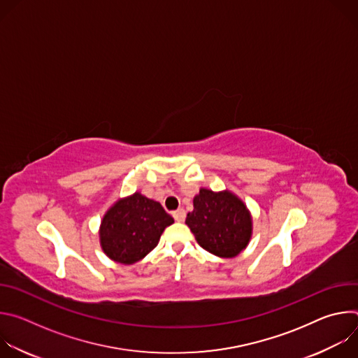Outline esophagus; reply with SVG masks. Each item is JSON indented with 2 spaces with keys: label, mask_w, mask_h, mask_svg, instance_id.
<instances>
[{
  "label": "esophagus",
  "mask_w": 358,
  "mask_h": 358,
  "mask_svg": "<svg viewBox=\"0 0 358 358\" xmlns=\"http://www.w3.org/2000/svg\"><path fill=\"white\" fill-rule=\"evenodd\" d=\"M173 217H174V220H176L177 222H182V221L185 220V211H184L182 208H178L177 211L173 213Z\"/></svg>",
  "instance_id": "obj_1"
}]
</instances>
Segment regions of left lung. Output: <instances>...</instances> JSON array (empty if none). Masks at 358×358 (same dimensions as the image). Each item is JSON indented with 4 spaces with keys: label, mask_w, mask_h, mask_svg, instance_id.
<instances>
[{
    "label": "left lung",
    "mask_w": 358,
    "mask_h": 358,
    "mask_svg": "<svg viewBox=\"0 0 358 358\" xmlns=\"http://www.w3.org/2000/svg\"><path fill=\"white\" fill-rule=\"evenodd\" d=\"M185 224L201 248L221 258L236 257L252 234L246 207L229 191L199 189L194 198V211L187 214Z\"/></svg>",
    "instance_id": "left-lung-1"
}]
</instances>
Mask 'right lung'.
<instances>
[{"mask_svg":"<svg viewBox=\"0 0 358 358\" xmlns=\"http://www.w3.org/2000/svg\"><path fill=\"white\" fill-rule=\"evenodd\" d=\"M174 222L162 203L141 194L124 198L106 213L100 228V243L108 257L131 265L155 249L166 227Z\"/></svg>","mask_w":358,"mask_h":358,"instance_id":"right-lung-1","label":"right lung"}]
</instances>
